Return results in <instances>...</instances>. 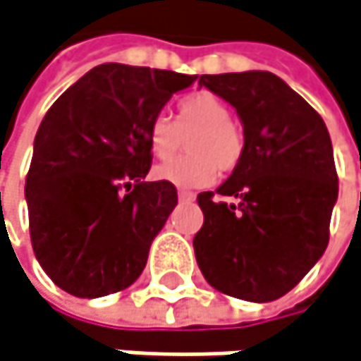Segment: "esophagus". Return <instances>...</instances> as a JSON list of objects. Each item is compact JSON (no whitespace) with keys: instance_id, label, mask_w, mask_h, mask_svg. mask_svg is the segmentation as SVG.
Masks as SVG:
<instances>
[{"instance_id":"1","label":"esophagus","mask_w":361,"mask_h":361,"mask_svg":"<svg viewBox=\"0 0 361 361\" xmlns=\"http://www.w3.org/2000/svg\"><path fill=\"white\" fill-rule=\"evenodd\" d=\"M178 200H180V202H193V200H195V193H193V191L180 189V191H178Z\"/></svg>"}]
</instances>
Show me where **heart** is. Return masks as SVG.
<instances>
[{
  "mask_svg": "<svg viewBox=\"0 0 361 361\" xmlns=\"http://www.w3.org/2000/svg\"><path fill=\"white\" fill-rule=\"evenodd\" d=\"M191 130L189 156L154 168L158 180L187 189L205 187L218 176V170L228 172L243 158L245 139L233 122V110L209 91L185 97L178 104L176 122L166 114L154 116L147 126V145L158 159L172 158L183 145V135Z\"/></svg>",
  "mask_w": 361,
  "mask_h": 361,
  "instance_id": "b5f03b06",
  "label": "heart"
}]
</instances>
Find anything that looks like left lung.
<instances>
[{
    "label": "left lung",
    "mask_w": 361,
    "mask_h": 361,
    "mask_svg": "<svg viewBox=\"0 0 361 361\" xmlns=\"http://www.w3.org/2000/svg\"><path fill=\"white\" fill-rule=\"evenodd\" d=\"M200 87L228 102L245 149L233 174L197 195L193 239L205 281L231 297L266 303L289 293L329 245L338 178L324 120L266 70L202 74Z\"/></svg>",
    "instance_id": "obj_1"
}]
</instances>
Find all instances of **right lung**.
I'll return each instance as SVG.
<instances>
[{
  "instance_id": "1",
  "label": "right lung",
  "mask_w": 361,
  "mask_h": 361,
  "mask_svg": "<svg viewBox=\"0 0 361 361\" xmlns=\"http://www.w3.org/2000/svg\"><path fill=\"white\" fill-rule=\"evenodd\" d=\"M197 76L102 64L45 114L32 145L24 197L35 255L74 297L133 285L152 241L178 202L170 183H145L147 126Z\"/></svg>"
}]
</instances>
